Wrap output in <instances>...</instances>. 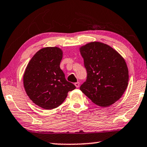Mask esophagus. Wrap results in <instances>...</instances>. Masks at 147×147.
Returning a JSON list of instances; mask_svg holds the SVG:
<instances>
[{
    "label": "esophagus",
    "instance_id": "esophagus-1",
    "mask_svg": "<svg viewBox=\"0 0 147 147\" xmlns=\"http://www.w3.org/2000/svg\"><path fill=\"white\" fill-rule=\"evenodd\" d=\"M74 85H75V86L76 88H78L80 86V82H75L74 83Z\"/></svg>",
    "mask_w": 147,
    "mask_h": 147
}]
</instances>
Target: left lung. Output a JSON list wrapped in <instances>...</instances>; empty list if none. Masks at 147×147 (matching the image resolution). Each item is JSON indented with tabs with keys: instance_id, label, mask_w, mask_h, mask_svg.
<instances>
[{
	"instance_id": "1",
	"label": "left lung",
	"mask_w": 147,
	"mask_h": 147,
	"mask_svg": "<svg viewBox=\"0 0 147 147\" xmlns=\"http://www.w3.org/2000/svg\"><path fill=\"white\" fill-rule=\"evenodd\" d=\"M87 72L80 90L102 107L117 101L127 87L129 71L124 59L110 46L91 42L80 48Z\"/></svg>"
}]
</instances>
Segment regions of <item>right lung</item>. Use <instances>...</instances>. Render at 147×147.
I'll list each match as a JSON object with an SVG mask.
<instances>
[{"label":"right lung","instance_id":"obj_1","mask_svg":"<svg viewBox=\"0 0 147 147\" xmlns=\"http://www.w3.org/2000/svg\"><path fill=\"white\" fill-rule=\"evenodd\" d=\"M63 51L57 47H45L30 61L24 74V86L30 99L41 108L59 106L76 86L68 82L60 69Z\"/></svg>","mask_w":147,"mask_h":147}]
</instances>
